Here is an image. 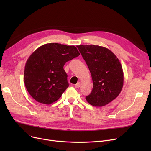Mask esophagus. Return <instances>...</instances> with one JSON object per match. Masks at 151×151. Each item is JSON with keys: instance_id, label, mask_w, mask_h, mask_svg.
Returning a JSON list of instances; mask_svg holds the SVG:
<instances>
[{"instance_id": "1", "label": "esophagus", "mask_w": 151, "mask_h": 151, "mask_svg": "<svg viewBox=\"0 0 151 151\" xmlns=\"http://www.w3.org/2000/svg\"><path fill=\"white\" fill-rule=\"evenodd\" d=\"M75 87L76 88H79L80 87V82H78L77 84H76L75 85Z\"/></svg>"}]
</instances>
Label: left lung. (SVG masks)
Listing matches in <instances>:
<instances>
[{
	"label": "left lung",
	"mask_w": 151,
	"mask_h": 151,
	"mask_svg": "<svg viewBox=\"0 0 151 151\" xmlns=\"http://www.w3.org/2000/svg\"><path fill=\"white\" fill-rule=\"evenodd\" d=\"M79 51L91 73L93 88L86 99L94 106H105L121 93L124 73L116 55L106 47L98 45H79Z\"/></svg>",
	"instance_id": "obj_1"
}]
</instances>
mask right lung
<instances>
[{"label": "right lung", "mask_w": 151, "mask_h": 151, "mask_svg": "<svg viewBox=\"0 0 151 151\" xmlns=\"http://www.w3.org/2000/svg\"><path fill=\"white\" fill-rule=\"evenodd\" d=\"M75 46L47 43L28 58L24 68V84L29 94L41 104L57 101L68 87L65 63L80 55Z\"/></svg>", "instance_id": "1"}]
</instances>
